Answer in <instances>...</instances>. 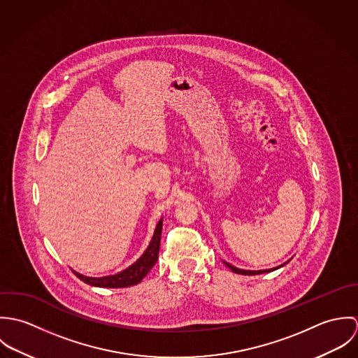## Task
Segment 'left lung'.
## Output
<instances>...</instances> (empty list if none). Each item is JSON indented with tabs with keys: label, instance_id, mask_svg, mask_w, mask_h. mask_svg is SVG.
I'll return each instance as SVG.
<instances>
[{
	"label": "left lung",
	"instance_id": "8db88e82",
	"mask_svg": "<svg viewBox=\"0 0 358 358\" xmlns=\"http://www.w3.org/2000/svg\"><path fill=\"white\" fill-rule=\"evenodd\" d=\"M289 262V260H288ZM288 262H285L284 264H281V266H278V267H274V268H268V270H257V271H252V270H243V268H237V267H234V266H231L230 263H227V262H224V264L231 270V271H234V273H237V274H243V275H255V274H262V273H268V271H273V270H277V268H280V267H282V266H285Z\"/></svg>",
	"mask_w": 358,
	"mask_h": 358
}]
</instances>
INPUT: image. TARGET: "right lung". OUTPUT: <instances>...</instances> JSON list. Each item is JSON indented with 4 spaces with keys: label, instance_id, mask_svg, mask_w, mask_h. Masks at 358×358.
<instances>
[{
    "label": "right lung",
    "instance_id": "obj_1",
    "mask_svg": "<svg viewBox=\"0 0 358 358\" xmlns=\"http://www.w3.org/2000/svg\"><path fill=\"white\" fill-rule=\"evenodd\" d=\"M161 230H162V219L157 223V227L154 230L153 238L145 251V254L141 256L134 264H131L128 268L106 277H87L77 271L74 274L84 281L88 285L92 287H101V288H125L139 284L148 273L152 270L159 252V240H161Z\"/></svg>",
    "mask_w": 358,
    "mask_h": 358
}]
</instances>
